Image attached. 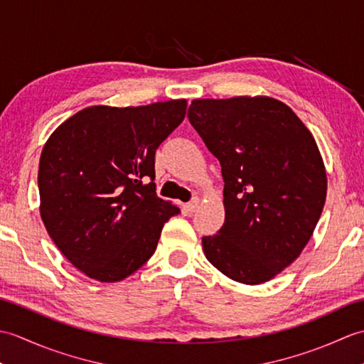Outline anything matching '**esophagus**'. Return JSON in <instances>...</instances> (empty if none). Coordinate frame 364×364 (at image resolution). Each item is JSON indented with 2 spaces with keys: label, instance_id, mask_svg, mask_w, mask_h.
<instances>
[{
  "label": "esophagus",
  "instance_id": "obj_1",
  "mask_svg": "<svg viewBox=\"0 0 364 364\" xmlns=\"http://www.w3.org/2000/svg\"><path fill=\"white\" fill-rule=\"evenodd\" d=\"M183 208H184V211H186L188 214H192L198 208V202H197V200H192V202L183 205Z\"/></svg>",
  "mask_w": 364,
  "mask_h": 364
}]
</instances>
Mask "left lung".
<instances>
[{"label": "left lung", "mask_w": 364, "mask_h": 364, "mask_svg": "<svg viewBox=\"0 0 364 364\" xmlns=\"http://www.w3.org/2000/svg\"><path fill=\"white\" fill-rule=\"evenodd\" d=\"M188 117L225 183V222L203 236L206 258L235 282H269L305 249L322 214L327 173L318 144L270 97L194 100Z\"/></svg>", "instance_id": "8db88e82"}]
</instances>
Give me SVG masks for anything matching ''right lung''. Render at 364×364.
Here are the masks:
<instances>
[{
  "label": "right lung",
  "mask_w": 364,
  "mask_h": 364,
  "mask_svg": "<svg viewBox=\"0 0 364 364\" xmlns=\"http://www.w3.org/2000/svg\"><path fill=\"white\" fill-rule=\"evenodd\" d=\"M186 100L90 106L46 141L38 162L41 218L72 264L98 282L134 274L180 213L156 196L154 153L186 115Z\"/></svg>",
  "instance_id": "obj_1"
}]
</instances>
